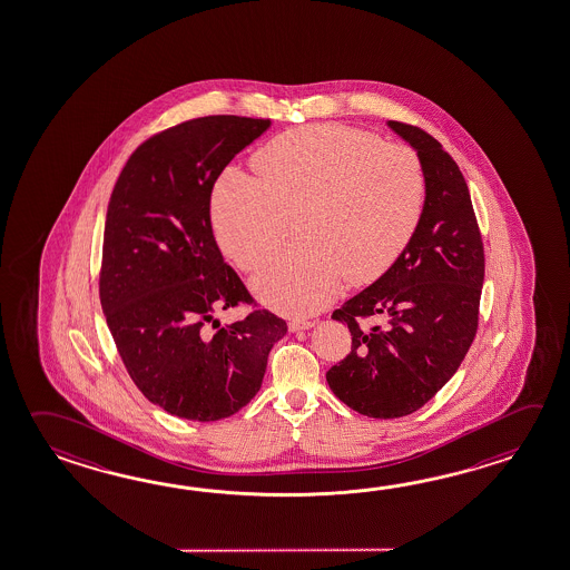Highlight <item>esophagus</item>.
<instances>
[{"mask_svg": "<svg viewBox=\"0 0 570 570\" xmlns=\"http://www.w3.org/2000/svg\"><path fill=\"white\" fill-rule=\"evenodd\" d=\"M312 326H316L314 321H291L288 328L291 333H301V331H311Z\"/></svg>", "mask_w": 570, "mask_h": 570, "instance_id": "obj_1", "label": "esophagus"}]
</instances>
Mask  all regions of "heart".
Here are the masks:
<instances>
[{"instance_id": "1", "label": "heart", "mask_w": 570, "mask_h": 570, "mask_svg": "<svg viewBox=\"0 0 570 570\" xmlns=\"http://www.w3.org/2000/svg\"><path fill=\"white\" fill-rule=\"evenodd\" d=\"M259 179L227 169L212 195L215 239L242 269L274 254L301 217V247L269 259L252 291L274 311L311 314L341 292L387 272L420 227L425 173L403 145L338 125L269 140L254 157Z\"/></svg>"}]
</instances>
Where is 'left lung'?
<instances>
[{
	"label": "left lung",
	"mask_w": 570,
	"mask_h": 570,
	"mask_svg": "<svg viewBox=\"0 0 570 570\" xmlns=\"http://www.w3.org/2000/svg\"><path fill=\"white\" fill-rule=\"evenodd\" d=\"M425 173L420 227L397 262L333 312L353 346L326 373L344 405L375 420L423 407L462 365L478 331L483 246L458 163L425 130L387 120ZM381 317L371 330L361 317Z\"/></svg>",
	"instance_id": "left-lung-1"
}]
</instances>
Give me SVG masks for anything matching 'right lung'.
<instances>
[{"instance_id": "right-lung-1", "label": "right lung", "mask_w": 570, "mask_h": 570, "mask_svg": "<svg viewBox=\"0 0 570 570\" xmlns=\"http://www.w3.org/2000/svg\"><path fill=\"white\" fill-rule=\"evenodd\" d=\"M269 125L219 115L163 130L130 155L108 202L100 269L108 328L140 393L181 420H226L246 407L288 331L268 311L222 328L215 318L252 296L215 244L212 191Z\"/></svg>"}]
</instances>
